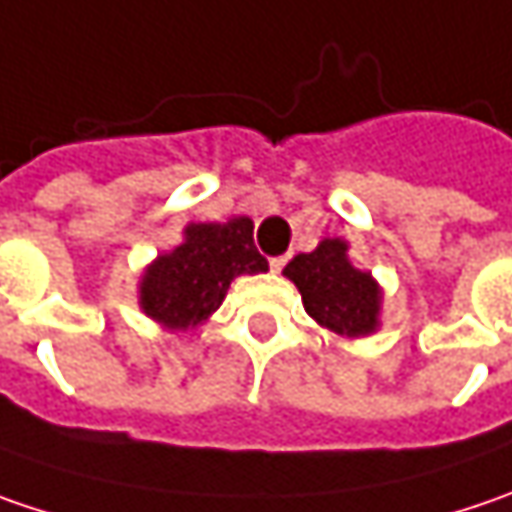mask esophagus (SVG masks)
I'll return each mask as SVG.
<instances>
[{
    "label": "esophagus",
    "instance_id": "34e87169",
    "mask_svg": "<svg viewBox=\"0 0 512 512\" xmlns=\"http://www.w3.org/2000/svg\"><path fill=\"white\" fill-rule=\"evenodd\" d=\"M284 266H286V257H272V260H269V269H272V272H281Z\"/></svg>",
    "mask_w": 512,
    "mask_h": 512
}]
</instances>
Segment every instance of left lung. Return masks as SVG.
Instances as JSON below:
<instances>
[{
  "label": "left lung",
  "instance_id": "obj_1",
  "mask_svg": "<svg viewBox=\"0 0 512 512\" xmlns=\"http://www.w3.org/2000/svg\"><path fill=\"white\" fill-rule=\"evenodd\" d=\"M284 275L298 286L304 310L321 327L347 339L371 336L379 327L382 289L371 272L350 263L342 237H324L310 255H295Z\"/></svg>",
  "mask_w": 512,
  "mask_h": 512
}]
</instances>
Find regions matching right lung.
I'll return each instance as SVG.
<instances>
[{"instance_id":"1","label":"right lung","mask_w":512,"mask_h":512,"mask_svg":"<svg viewBox=\"0 0 512 512\" xmlns=\"http://www.w3.org/2000/svg\"><path fill=\"white\" fill-rule=\"evenodd\" d=\"M269 263L255 249V223H191L185 240L159 255L141 275L138 304L167 330H194L211 316L237 275L266 272Z\"/></svg>"}]
</instances>
